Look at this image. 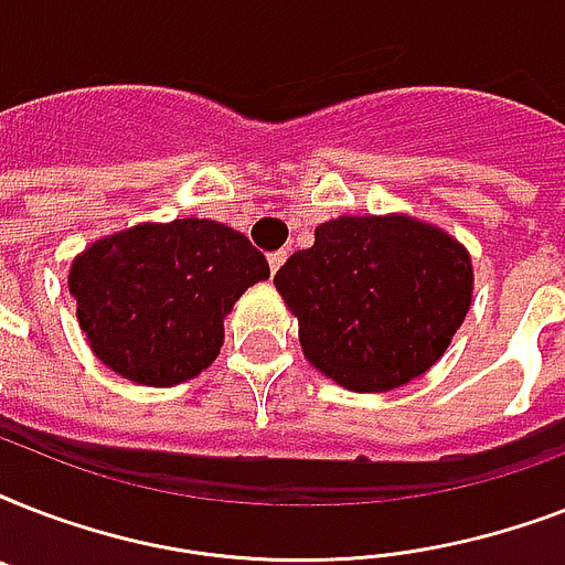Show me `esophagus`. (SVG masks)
<instances>
[{
	"label": "esophagus",
	"mask_w": 565,
	"mask_h": 565,
	"mask_svg": "<svg viewBox=\"0 0 565 565\" xmlns=\"http://www.w3.org/2000/svg\"><path fill=\"white\" fill-rule=\"evenodd\" d=\"M266 260H269V273H278V269H281V264L284 260H287V252H284V248H278V252H269V255H266Z\"/></svg>",
	"instance_id": "1"
}]
</instances>
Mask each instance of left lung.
Instances as JSON below:
<instances>
[{
    "label": "left lung",
    "mask_w": 565,
    "mask_h": 565,
    "mask_svg": "<svg viewBox=\"0 0 565 565\" xmlns=\"http://www.w3.org/2000/svg\"><path fill=\"white\" fill-rule=\"evenodd\" d=\"M317 370L384 393L443 358L472 301L466 248L407 216H340L275 273Z\"/></svg>",
    "instance_id": "8db88e82"
}]
</instances>
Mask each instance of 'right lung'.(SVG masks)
<instances>
[{"instance_id": "right-lung-1", "label": "right lung", "mask_w": 565, "mask_h": 565, "mask_svg": "<svg viewBox=\"0 0 565 565\" xmlns=\"http://www.w3.org/2000/svg\"><path fill=\"white\" fill-rule=\"evenodd\" d=\"M266 278V257L243 234L175 220L99 239L75 257L70 292L105 366L135 384L172 386L216 361L222 319Z\"/></svg>"}]
</instances>
